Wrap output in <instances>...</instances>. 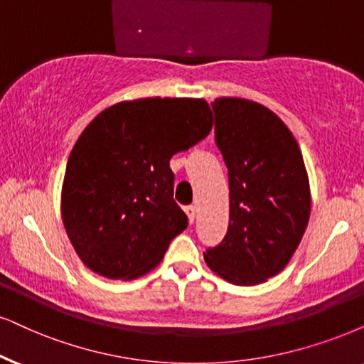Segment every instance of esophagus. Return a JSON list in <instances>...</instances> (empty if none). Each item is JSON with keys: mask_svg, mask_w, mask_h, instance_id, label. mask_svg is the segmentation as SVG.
<instances>
[{"mask_svg": "<svg viewBox=\"0 0 364 364\" xmlns=\"http://www.w3.org/2000/svg\"><path fill=\"white\" fill-rule=\"evenodd\" d=\"M185 211H186L188 218H190V222H191V223L195 222V216H196V213H198V208H196V206H195V205H190V206H186Z\"/></svg>", "mask_w": 364, "mask_h": 364, "instance_id": "1", "label": "esophagus"}]
</instances>
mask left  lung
Masks as SVG:
<instances>
[{
	"instance_id": "left-lung-1",
	"label": "left lung",
	"mask_w": 364,
	"mask_h": 364,
	"mask_svg": "<svg viewBox=\"0 0 364 364\" xmlns=\"http://www.w3.org/2000/svg\"><path fill=\"white\" fill-rule=\"evenodd\" d=\"M211 109L228 168L230 223L205 262L235 285L262 284L287 265L309 222L304 159L292 132L264 105L222 97Z\"/></svg>"
}]
</instances>
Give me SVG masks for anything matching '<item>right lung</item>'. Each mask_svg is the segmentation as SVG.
<instances>
[{
  "instance_id": "right-lung-1",
  "label": "right lung",
  "mask_w": 364,
  "mask_h": 364,
  "mask_svg": "<svg viewBox=\"0 0 364 364\" xmlns=\"http://www.w3.org/2000/svg\"><path fill=\"white\" fill-rule=\"evenodd\" d=\"M203 99H139L102 110L82 132L62 188V220L82 262L107 279H137L188 227L173 200L169 159L210 134Z\"/></svg>"
}]
</instances>
